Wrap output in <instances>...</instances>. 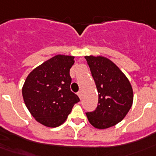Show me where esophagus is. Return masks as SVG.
Wrapping results in <instances>:
<instances>
[{
  "label": "esophagus",
  "mask_w": 156,
  "mask_h": 156,
  "mask_svg": "<svg viewBox=\"0 0 156 156\" xmlns=\"http://www.w3.org/2000/svg\"><path fill=\"white\" fill-rule=\"evenodd\" d=\"M77 95H78V96H79V98H80L81 99V98H82V93H81V91H80H80H78V92H77Z\"/></svg>",
  "instance_id": "34e87169"
}]
</instances>
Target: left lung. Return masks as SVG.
Here are the masks:
<instances>
[{
  "label": "left lung",
  "instance_id": "8db88e82",
  "mask_svg": "<svg viewBox=\"0 0 156 156\" xmlns=\"http://www.w3.org/2000/svg\"><path fill=\"white\" fill-rule=\"evenodd\" d=\"M98 92V102L93 112L86 115L98 129L111 127L122 120L133 103V90L126 76L109 59L85 56Z\"/></svg>",
  "mask_w": 156,
  "mask_h": 156
}]
</instances>
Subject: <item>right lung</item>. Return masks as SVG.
<instances>
[{
	"instance_id": "obj_1",
	"label": "right lung",
	"mask_w": 156,
	"mask_h": 156,
	"mask_svg": "<svg viewBox=\"0 0 156 156\" xmlns=\"http://www.w3.org/2000/svg\"><path fill=\"white\" fill-rule=\"evenodd\" d=\"M73 56L58 55L34 69L23 87L24 102L37 122L57 127L66 120L79 97L71 91Z\"/></svg>"
}]
</instances>
